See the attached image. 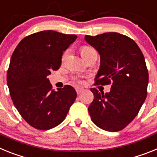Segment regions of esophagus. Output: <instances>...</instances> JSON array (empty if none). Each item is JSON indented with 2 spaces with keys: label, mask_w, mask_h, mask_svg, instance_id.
<instances>
[{
  "label": "esophagus",
  "mask_w": 157,
  "mask_h": 157,
  "mask_svg": "<svg viewBox=\"0 0 157 157\" xmlns=\"http://www.w3.org/2000/svg\"><path fill=\"white\" fill-rule=\"evenodd\" d=\"M83 90H84V89L82 88V87H77V88H76V92H77L78 95H79Z\"/></svg>",
  "instance_id": "esophagus-1"
}]
</instances>
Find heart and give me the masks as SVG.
I'll use <instances>...</instances> for the list:
<instances>
[{
  "label": "heart",
  "mask_w": 157,
  "mask_h": 157,
  "mask_svg": "<svg viewBox=\"0 0 157 157\" xmlns=\"http://www.w3.org/2000/svg\"><path fill=\"white\" fill-rule=\"evenodd\" d=\"M94 50V48H91V47H89V46H83L81 48V54H82V56H85L86 54H87L88 52H91V51ZM67 53H68V51L67 50L66 52H64V53H63V59H64L65 57L67 56Z\"/></svg>",
  "instance_id": "b5f03b06"
}]
</instances>
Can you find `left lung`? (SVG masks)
Returning a JSON list of instances; mask_svg holds the SVG:
<instances>
[{"label":"left lung","mask_w":157,"mask_h":157,"mask_svg":"<svg viewBox=\"0 0 157 157\" xmlns=\"http://www.w3.org/2000/svg\"><path fill=\"white\" fill-rule=\"evenodd\" d=\"M101 56L95 85L112 83L109 93L91 88L94 99L89 106L91 120L101 129L116 132L138 115L147 96L149 73L143 54L134 40L109 32L85 36Z\"/></svg>","instance_id":"1"}]
</instances>
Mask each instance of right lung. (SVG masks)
Masks as SVG:
<instances>
[{
	"label": "right lung",
	"instance_id": "add662e5",
	"mask_svg": "<svg viewBox=\"0 0 157 157\" xmlns=\"http://www.w3.org/2000/svg\"><path fill=\"white\" fill-rule=\"evenodd\" d=\"M77 36L43 30L24 37L11 57L7 83L13 104L28 124L38 130L56 127L76 99L67 85L52 90L48 78L61 65L63 53Z\"/></svg>",
	"mask_w": 157,
	"mask_h": 157
}]
</instances>
